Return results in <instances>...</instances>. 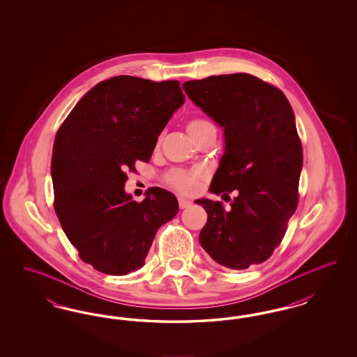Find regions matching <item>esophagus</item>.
I'll return each mask as SVG.
<instances>
[{
  "label": "esophagus",
  "mask_w": 357,
  "mask_h": 357,
  "mask_svg": "<svg viewBox=\"0 0 357 357\" xmlns=\"http://www.w3.org/2000/svg\"><path fill=\"white\" fill-rule=\"evenodd\" d=\"M178 202H179V207H181V208H186V207H188V206L191 204V202L187 201L186 198H183V197H179V198H178Z\"/></svg>",
  "instance_id": "obj_1"
}]
</instances>
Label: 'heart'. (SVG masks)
Here are the masks:
<instances>
[{
    "instance_id": "obj_1",
    "label": "heart",
    "mask_w": 357,
    "mask_h": 357,
    "mask_svg": "<svg viewBox=\"0 0 357 357\" xmlns=\"http://www.w3.org/2000/svg\"><path fill=\"white\" fill-rule=\"evenodd\" d=\"M214 124L208 120L202 118H194L188 120L187 123V131L192 139L202 135L208 130H214ZM201 174L197 171H174L169 178L171 185L176 187L178 190L183 192H192L197 190L199 183Z\"/></svg>"
}]
</instances>
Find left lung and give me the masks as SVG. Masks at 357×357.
<instances>
[{"instance_id":"1","label":"left lung","mask_w":357,"mask_h":357,"mask_svg":"<svg viewBox=\"0 0 357 357\" xmlns=\"http://www.w3.org/2000/svg\"><path fill=\"white\" fill-rule=\"evenodd\" d=\"M187 96L223 130L225 153L210 192L237 198L197 199L207 213L201 246L222 266L243 271L266 261L285 236L298 204L303 147L287 96L248 73L183 83Z\"/></svg>"}]
</instances>
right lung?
I'll return each instance as SVG.
<instances>
[{
    "instance_id": "right-lung-1",
    "label": "right lung",
    "mask_w": 357,
    "mask_h": 357,
    "mask_svg": "<svg viewBox=\"0 0 357 357\" xmlns=\"http://www.w3.org/2000/svg\"><path fill=\"white\" fill-rule=\"evenodd\" d=\"M185 102L175 80L115 76L91 88L59 128L52 153L54 211L79 257L126 275L144 265L158 229L179 208L160 187L137 204L124 190L136 160L150 162L158 136Z\"/></svg>"
}]
</instances>
